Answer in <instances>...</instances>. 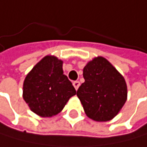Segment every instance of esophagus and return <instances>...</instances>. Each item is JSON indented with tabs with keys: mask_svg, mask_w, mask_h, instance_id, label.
<instances>
[{
	"mask_svg": "<svg viewBox=\"0 0 147 147\" xmlns=\"http://www.w3.org/2000/svg\"><path fill=\"white\" fill-rule=\"evenodd\" d=\"M73 86H74V87H75L76 90H78V87H79V86H80L79 81H75V82H73Z\"/></svg>",
	"mask_w": 147,
	"mask_h": 147,
	"instance_id": "34e87169",
	"label": "esophagus"
}]
</instances>
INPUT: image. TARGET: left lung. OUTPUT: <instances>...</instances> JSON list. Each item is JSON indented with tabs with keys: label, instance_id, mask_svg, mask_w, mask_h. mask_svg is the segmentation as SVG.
Instances as JSON below:
<instances>
[{
	"label": "left lung",
	"instance_id": "left-lung-1",
	"mask_svg": "<svg viewBox=\"0 0 147 147\" xmlns=\"http://www.w3.org/2000/svg\"><path fill=\"white\" fill-rule=\"evenodd\" d=\"M84 82L77 96L86 115L96 122L112 120L127 100V84L123 75L102 56L89 61L83 69Z\"/></svg>",
	"mask_w": 147,
	"mask_h": 147
}]
</instances>
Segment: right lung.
I'll use <instances>...</instances> for the list:
<instances>
[{"label":"right lung","instance_id":"right-lung-1","mask_svg":"<svg viewBox=\"0 0 147 147\" xmlns=\"http://www.w3.org/2000/svg\"><path fill=\"white\" fill-rule=\"evenodd\" d=\"M63 63L55 55H46L24 78L23 98L38 116L56 115L76 94L74 86L63 74Z\"/></svg>","mask_w":147,"mask_h":147}]
</instances>
